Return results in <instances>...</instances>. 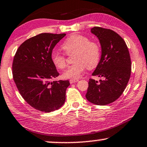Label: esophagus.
Returning a JSON list of instances; mask_svg holds the SVG:
<instances>
[{
  "label": "esophagus",
  "instance_id": "34e87169",
  "mask_svg": "<svg viewBox=\"0 0 147 147\" xmlns=\"http://www.w3.org/2000/svg\"><path fill=\"white\" fill-rule=\"evenodd\" d=\"M69 81H70V83L72 84V83H76V82H78V81H79V80H78V79H70Z\"/></svg>",
  "mask_w": 147,
  "mask_h": 147
}]
</instances>
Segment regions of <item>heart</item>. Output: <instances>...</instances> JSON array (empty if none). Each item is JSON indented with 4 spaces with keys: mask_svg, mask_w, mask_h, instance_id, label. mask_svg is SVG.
<instances>
[{
    "mask_svg": "<svg viewBox=\"0 0 147 147\" xmlns=\"http://www.w3.org/2000/svg\"><path fill=\"white\" fill-rule=\"evenodd\" d=\"M62 48L66 53L73 55L72 65L68 66L62 74L66 79H77L89 68L96 67L100 60V47L97 42L89 41L87 37L74 34L66 39L62 44ZM51 60L56 68L62 69L66 66V58L59 51L54 50L50 55Z\"/></svg>",
    "mask_w": 147,
    "mask_h": 147,
    "instance_id": "1",
    "label": "heart"
}]
</instances>
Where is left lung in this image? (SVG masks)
Wrapping results in <instances>:
<instances>
[{"instance_id":"left-lung-1","label":"left lung","mask_w":147,"mask_h":147,"mask_svg":"<svg viewBox=\"0 0 147 147\" xmlns=\"http://www.w3.org/2000/svg\"><path fill=\"white\" fill-rule=\"evenodd\" d=\"M101 47V56L93 76L104 77L99 82L90 79L86 98L89 102L105 105L118 99L126 89L131 74V60L126 42L111 29H91Z\"/></svg>"}]
</instances>
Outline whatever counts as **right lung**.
Here are the masks:
<instances>
[{
    "label": "right lung",
    "instance_id": "obj_1",
    "mask_svg": "<svg viewBox=\"0 0 147 147\" xmlns=\"http://www.w3.org/2000/svg\"><path fill=\"white\" fill-rule=\"evenodd\" d=\"M66 34L44 33L25 41L13 62V79L26 102L43 112L57 110L64 105L68 81L51 79L59 75L50 55Z\"/></svg>",
    "mask_w": 147,
    "mask_h": 147
}]
</instances>
